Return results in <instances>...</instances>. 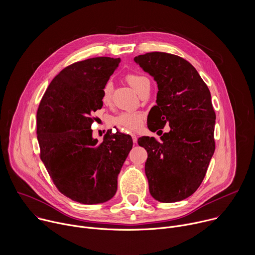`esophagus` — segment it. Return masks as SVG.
Masks as SVG:
<instances>
[{"mask_svg":"<svg viewBox=\"0 0 255 255\" xmlns=\"http://www.w3.org/2000/svg\"><path fill=\"white\" fill-rule=\"evenodd\" d=\"M131 136H132V140H133V143H135V144H136V143H137V136H136L135 134H132Z\"/></svg>","mask_w":255,"mask_h":255,"instance_id":"1","label":"esophagus"}]
</instances>
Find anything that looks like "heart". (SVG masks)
<instances>
[{"mask_svg": "<svg viewBox=\"0 0 255 255\" xmlns=\"http://www.w3.org/2000/svg\"><path fill=\"white\" fill-rule=\"evenodd\" d=\"M126 82L137 92L140 93L145 87L150 86L149 79L140 72H130L125 77ZM113 85L111 82H107L102 90V102L105 105L110 104L112 99ZM111 123L119 127L125 128L130 131L139 130L144 123V114L142 112H122L117 116L113 117Z\"/></svg>", "mask_w": 255, "mask_h": 255, "instance_id": "1", "label": "heart"}]
</instances>
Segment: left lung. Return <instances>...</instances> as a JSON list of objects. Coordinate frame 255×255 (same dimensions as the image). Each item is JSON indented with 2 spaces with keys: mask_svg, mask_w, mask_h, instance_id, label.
I'll return each mask as SVG.
<instances>
[{
  "mask_svg": "<svg viewBox=\"0 0 255 255\" xmlns=\"http://www.w3.org/2000/svg\"><path fill=\"white\" fill-rule=\"evenodd\" d=\"M134 60L158 87L149 130L170 127L160 142L147 136L138 139L148 154L145 174L150 195L162 203L185 200L201 186L215 151L216 114L210 91L196 68L177 55L155 51Z\"/></svg>",
  "mask_w": 255,
  "mask_h": 255,
  "instance_id": "8db88e82",
  "label": "left lung"
}]
</instances>
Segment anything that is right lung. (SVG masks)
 <instances>
[{
  "instance_id": "1",
  "label": "right lung",
  "mask_w": 255,
  "mask_h": 255,
  "mask_svg": "<svg viewBox=\"0 0 255 255\" xmlns=\"http://www.w3.org/2000/svg\"><path fill=\"white\" fill-rule=\"evenodd\" d=\"M120 58L94 57L63 68L52 80L37 110L40 158L57 190L82 204L105 203L117 192V177L133 145L130 135L92 137L102 90Z\"/></svg>"
}]
</instances>
